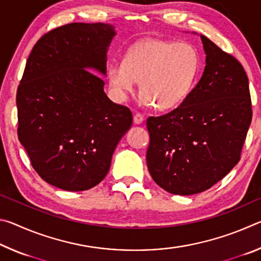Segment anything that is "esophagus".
I'll list each match as a JSON object with an SVG mask.
<instances>
[{"label":"esophagus","instance_id":"esophagus-1","mask_svg":"<svg viewBox=\"0 0 261 261\" xmlns=\"http://www.w3.org/2000/svg\"><path fill=\"white\" fill-rule=\"evenodd\" d=\"M144 121V116L139 113H137L134 115V122L135 124H140V123H143Z\"/></svg>","mask_w":261,"mask_h":261}]
</instances>
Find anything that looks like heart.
Listing matches in <instances>:
<instances>
[{
	"label": "heart",
	"mask_w": 261,
	"mask_h": 261,
	"mask_svg": "<svg viewBox=\"0 0 261 261\" xmlns=\"http://www.w3.org/2000/svg\"><path fill=\"white\" fill-rule=\"evenodd\" d=\"M200 70V55L190 43L146 39L109 65V86L123 100L139 83L141 100L158 109H173L191 93Z\"/></svg>",
	"instance_id": "obj_1"
}]
</instances>
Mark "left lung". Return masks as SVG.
<instances>
[{"mask_svg": "<svg viewBox=\"0 0 261 261\" xmlns=\"http://www.w3.org/2000/svg\"><path fill=\"white\" fill-rule=\"evenodd\" d=\"M204 73L179 107L148 117V171L169 193L190 196L222 179L241 159L252 120L242 64L205 35Z\"/></svg>", "mask_w": 261, "mask_h": 261, "instance_id": "8db88e82", "label": "left lung"}]
</instances>
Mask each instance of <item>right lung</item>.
Returning <instances> with one entry per match:
<instances>
[{
	"label": "right lung",
	"instance_id": "add662e5",
	"mask_svg": "<svg viewBox=\"0 0 261 261\" xmlns=\"http://www.w3.org/2000/svg\"><path fill=\"white\" fill-rule=\"evenodd\" d=\"M113 25L71 23L35 43L17 90L18 139L39 176L65 191L95 187L132 124L105 93ZM92 72L91 73L90 71Z\"/></svg>",
	"mask_w": 261,
	"mask_h": 261
}]
</instances>
